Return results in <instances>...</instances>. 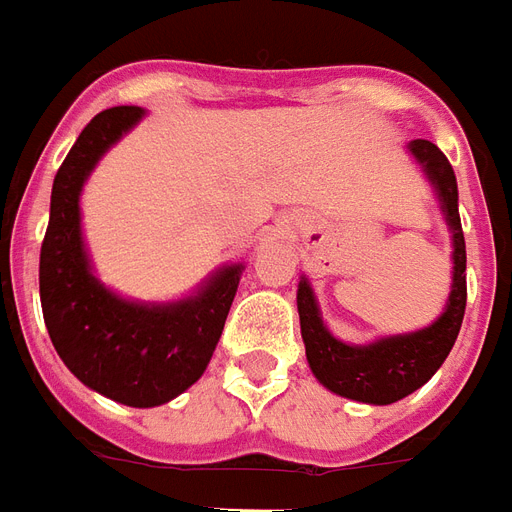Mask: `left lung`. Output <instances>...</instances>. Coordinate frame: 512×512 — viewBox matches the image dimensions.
Wrapping results in <instances>:
<instances>
[{
    "mask_svg": "<svg viewBox=\"0 0 512 512\" xmlns=\"http://www.w3.org/2000/svg\"><path fill=\"white\" fill-rule=\"evenodd\" d=\"M436 191L452 234V289L444 313L431 326L410 334L384 336L371 344L336 339L321 318L313 286L302 276L297 289L299 326L310 371L339 397L368 405H392L421 389L447 360L465 315V236L458 213V181L442 149L426 139L407 144Z\"/></svg>",
    "mask_w": 512,
    "mask_h": 512,
    "instance_id": "left-lung-1",
    "label": "left lung"
}]
</instances>
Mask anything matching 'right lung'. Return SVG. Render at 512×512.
I'll list each match as a JSON object with an SVG mask.
<instances>
[{
	"instance_id": "1",
	"label": "right lung",
	"mask_w": 512,
	"mask_h": 512,
	"mask_svg": "<svg viewBox=\"0 0 512 512\" xmlns=\"http://www.w3.org/2000/svg\"><path fill=\"white\" fill-rule=\"evenodd\" d=\"M141 118V107L102 110L57 170L39 294L54 350L81 384L120 405L155 407L205 373L244 265H223L197 294L178 302H134L94 276L81 231V189L99 157Z\"/></svg>"
}]
</instances>
